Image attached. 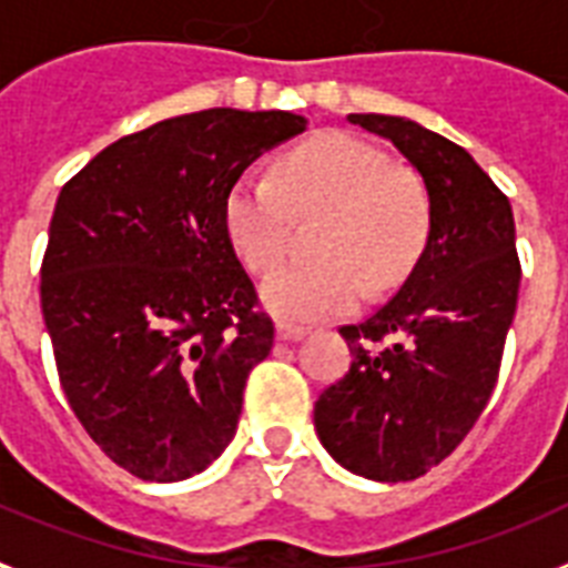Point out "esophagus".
<instances>
[{"label": "esophagus", "mask_w": 568, "mask_h": 568, "mask_svg": "<svg viewBox=\"0 0 568 568\" xmlns=\"http://www.w3.org/2000/svg\"><path fill=\"white\" fill-rule=\"evenodd\" d=\"M304 336V327L295 325H278L275 327V339L278 342H298Z\"/></svg>", "instance_id": "esophagus-1"}]
</instances>
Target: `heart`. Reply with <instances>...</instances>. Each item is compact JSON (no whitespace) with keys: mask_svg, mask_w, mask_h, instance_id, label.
Masks as SVG:
<instances>
[{"mask_svg":"<svg viewBox=\"0 0 568 568\" xmlns=\"http://www.w3.org/2000/svg\"><path fill=\"white\" fill-rule=\"evenodd\" d=\"M293 211L302 217L325 211V217L313 234L322 257L281 266L261 287L266 311L284 322L345 316L368 287H397L426 237L418 182L345 133L318 135L290 150L275 173H243L229 189L226 234L250 270L266 273L284 257Z\"/></svg>","mask_w":568,"mask_h":568,"instance_id":"obj_1","label":"heart"}]
</instances>
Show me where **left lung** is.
Returning <instances> with one entry per match:
<instances>
[{
  "label": "left lung",
  "mask_w": 568,
  "mask_h": 568,
  "mask_svg": "<svg viewBox=\"0 0 568 568\" xmlns=\"http://www.w3.org/2000/svg\"><path fill=\"white\" fill-rule=\"evenodd\" d=\"M348 121L418 171L429 232L400 290L339 331L354 363L318 395L313 426L345 470L412 481L464 442L496 386L519 293L514 214L467 150L418 121L377 112Z\"/></svg>",
  "instance_id": "left-lung-1"
}]
</instances>
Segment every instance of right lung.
<instances>
[{"label":"right lung","instance_id":"right-lung-1","mask_svg":"<svg viewBox=\"0 0 568 568\" xmlns=\"http://www.w3.org/2000/svg\"><path fill=\"white\" fill-rule=\"evenodd\" d=\"M304 130L295 112H189L112 142L60 191L40 273L60 386L139 479H191L234 438L273 322L223 205L261 153Z\"/></svg>","mask_w":568,"mask_h":568}]
</instances>
